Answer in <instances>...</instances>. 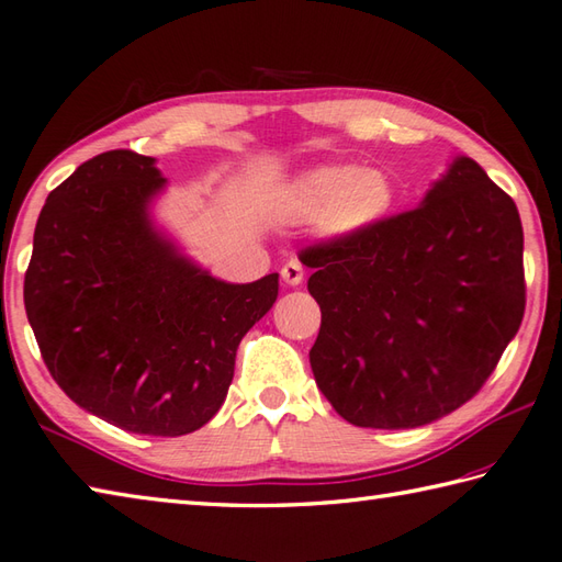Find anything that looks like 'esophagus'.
I'll return each mask as SVG.
<instances>
[{"label": "esophagus", "instance_id": "obj_1", "mask_svg": "<svg viewBox=\"0 0 562 562\" xmlns=\"http://www.w3.org/2000/svg\"><path fill=\"white\" fill-rule=\"evenodd\" d=\"M282 280L284 284H290V288H294V284H300L304 280V268L300 260H288L282 265Z\"/></svg>", "mask_w": 562, "mask_h": 562}]
</instances>
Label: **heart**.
<instances>
[{
    "label": "heart",
    "mask_w": 562,
    "mask_h": 562,
    "mask_svg": "<svg viewBox=\"0 0 562 562\" xmlns=\"http://www.w3.org/2000/svg\"><path fill=\"white\" fill-rule=\"evenodd\" d=\"M300 218H316L329 238H353L371 231L393 211L395 183L381 169L326 165L302 175L290 189Z\"/></svg>",
    "instance_id": "b5f03b06"
}]
</instances>
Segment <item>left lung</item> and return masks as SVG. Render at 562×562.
Returning <instances> with one entry per match:
<instances>
[{"mask_svg": "<svg viewBox=\"0 0 562 562\" xmlns=\"http://www.w3.org/2000/svg\"><path fill=\"white\" fill-rule=\"evenodd\" d=\"M322 310L316 385L344 420L405 430L482 391L526 310L514 199L459 157L417 209L300 252Z\"/></svg>", "mask_w": 562, "mask_h": 562, "instance_id": "obj_1", "label": "left lung"}]
</instances>
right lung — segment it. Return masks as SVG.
Returning a JSON list of instances; mask_svg holds the SVG:
<instances>
[{
	"instance_id": "add662e5",
	"label": "right lung",
	"mask_w": 562,
	"mask_h": 562,
	"mask_svg": "<svg viewBox=\"0 0 562 562\" xmlns=\"http://www.w3.org/2000/svg\"><path fill=\"white\" fill-rule=\"evenodd\" d=\"M161 187L132 149L83 161L38 213L24 307L70 401L120 430L179 437L218 413L280 284H228L181 258L147 213Z\"/></svg>"
}]
</instances>
